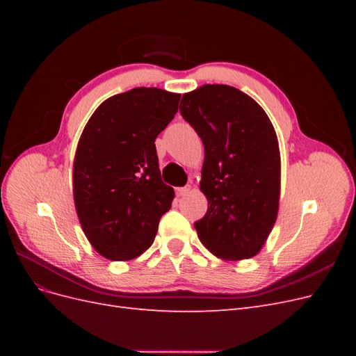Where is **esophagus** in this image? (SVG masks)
I'll use <instances>...</instances> for the list:
<instances>
[{
    "instance_id": "1",
    "label": "esophagus",
    "mask_w": 356,
    "mask_h": 356,
    "mask_svg": "<svg viewBox=\"0 0 356 356\" xmlns=\"http://www.w3.org/2000/svg\"><path fill=\"white\" fill-rule=\"evenodd\" d=\"M190 190H191V187H190V186H188V187H181V188H177V196H178V197H181V196H186V195H188Z\"/></svg>"
}]
</instances>
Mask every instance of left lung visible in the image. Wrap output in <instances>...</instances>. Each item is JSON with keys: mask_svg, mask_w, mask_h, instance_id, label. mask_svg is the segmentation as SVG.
Wrapping results in <instances>:
<instances>
[{"mask_svg": "<svg viewBox=\"0 0 356 356\" xmlns=\"http://www.w3.org/2000/svg\"><path fill=\"white\" fill-rule=\"evenodd\" d=\"M179 111L204 147L200 190L208 199L195 222L218 258L241 261L261 251L281 196V153L275 127L251 96L227 84L182 95Z\"/></svg>", "mask_w": 356, "mask_h": 356, "instance_id": "8db88e82", "label": "left lung"}]
</instances>
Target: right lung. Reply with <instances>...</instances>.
Listing matches in <instances>:
<instances>
[{
    "mask_svg": "<svg viewBox=\"0 0 356 356\" xmlns=\"http://www.w3.org/2000/svg\"><path fill=\"white\" fill-rule=\"evenodd\" d=\"M181 95L136 88L95 110L80 136L72 193L81 229L113 261L141 255L154 242L174 188L160 178L156 138L178 111Z\"/></svg>",
    "mask_w": 356,
    "mask_h": 356,
    "instance_id": "obj_1",
    "label": "right lung"
}]
</instances>
